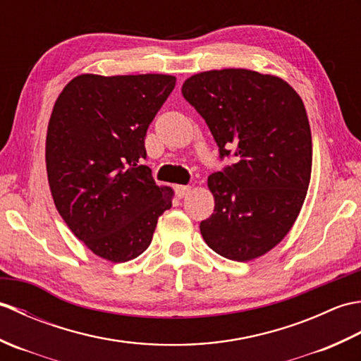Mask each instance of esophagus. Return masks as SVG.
Returning <instances> with one entry per match:
<instances>
[{"label":"esophagus","instance_id":"1","mask_svg":"<svg viewBox=\"0 0 361 361\" xmlns=\"http://www.w3.org/2000/svg\"><path fill=\"white\" fill-rule=\"evenodd\" d=\"M175 192H176V197H178V198H185L190 192V186H181V185L175 186Z\"/></svg>","mask_w":361,"mask_h":361}]
</instances>
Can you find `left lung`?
Returning a JSON list of instances; mask_svg holds the SVG:
<instances>
[{
  "mask_svg": "<svg viewBox=\"0 0 361 361\" xmlns=\"http://www.w3.org/2000/svg\"><path fill=\"white\" fill-rule=\"evenodd\" d=\"M220 157L234 164L208 176L214 212L200 224L208 247L237 262L273 250L301 212L312 175V133L301 96L273 74L203 71L181 87Z\"/></svg>",
  "mask_w": 361,
  "mask_h": 361,
  "instance_id": "8db88e82",
  "label": "left lung"
}]
</instances>
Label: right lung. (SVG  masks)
<instances>
[{"label":"right lung","instance_id":"obj_1","mask_svg":"<svg viewBox=\"0 0 361 361\" xmlns=\"http://www.w3.org/2000/svg\"><path fill=\"white\" fill-rule=\"evenodd\" d=\"M175 75L80 74L59 94L46 132L56 208L96 256L119 264L149 248L173 189L142 166L144 137Z\"/></svg>","mask_w":361,"mask_h":361}]
</instances>
